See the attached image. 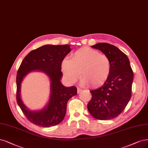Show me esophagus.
I'll use <instances>...</instances> for the list:
<instances>
[{
    "mask_svg": "<svg viewBox=\"0 0 148 148\" xmlns=\"http://www.w3.org/2000/svg\"><path fill=\"white\" fill-rule=\"evenodd\" d=\"M81 91H82V89H80V88H77V93H78V94L80 93Z\"/></svg>",
    "mask_w": 148,
    "mask_h": 148,
    "instance_id": "esophagus-1",
    "label": "esophagus"
}]
</instances>
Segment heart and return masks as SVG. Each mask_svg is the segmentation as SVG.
I'll return each mask as SVG.
<instances>
[{
	"label": "heart",
	"mask_w": 148,
	"mask_h": 148,
	"mask_svg": "<svg viewBox=\"0 0 148 148\" xmlns=\"http://www.w3.org/2000/svg\"><path fill=\"white\" fill-rule=\"evenodd\" d=\"M61 69L70 83H74L79 79L81 72V83L98 88L108 80L111 70V62L105 54L89 48H83L75 51L71 59L64 58Z\"/></svg>",
	"instance_id": "heart-1"
}]
</instances>
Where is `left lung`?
I'll return each mask as SVG.
<instances>
[{"mask_svg":"<svg viewBox=\"0 0 148 148\" xmlns=\"http://www.w3.org/2000/svg\"><path fill=\"white\" fill-rule=\"evenodd\" d=\"M108 57L111 70L106 83L90 90L92 99L88 110L94 118L107 120L119 116L131 98L134 73L127 56L115 46L99 43L92 46Z\"/></svg>","mask_w":148,"mask_h":148,"instance_id":"left-lung-1","label":"left lung"}]
</instances>
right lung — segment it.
Here are the masks:
<instances>
[{"label":"right lung","mask_w":148,"mask_h":148,"mask_svg":"<svg viewBox=\"0 0 148 148\" xmlns=\"http://www.w3.org/2000/svg\"><path fill=\"white\" fill-rule=\"evenodd\" d=\"M69 45H46L32 50L24 58L16 75V100L25 117L34 124L49 127L64 119L69 100L77 94L75 86L65 87L61 83V62L70 51ZM32 71L45 73L50 80V93L47 104L40 110H30L21 97V83L25 76Z\"/></svg>","instance_id":"obj_1"}]
</instances>
